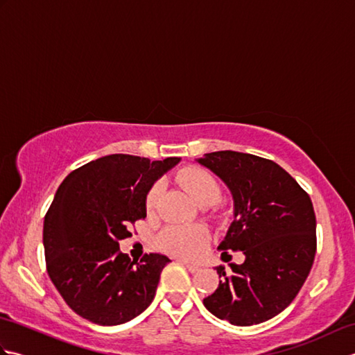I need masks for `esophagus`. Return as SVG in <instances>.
<instances>
[{
    "mask_svg": "<svg viewBox=\"0 0 355 355\" xmlns=\"http://www.w3.org/2000/svg\"><path fill=\"white\" fill-rule=\"evenodd\" d=\"M183 263V266L191 271V273H197V271H200V267L198 266H195V263H191V262H187V261H180Z\"/></svg>",
    "mask_w": 355,
    "mask_h": 355,
    "instance_id": "obj_1",
    "label": "esophagus"
}]
</instances>
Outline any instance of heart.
<instances>
[{"label": "heart", "mask_w": 355, "mask_h": 355, "mask_svg": "<svg viewBox=\"0 0 355 355\" xmlns=\"http://www.w3.org/2000/svg\"><path fill=\"white\" fill-rule=\"evenodd\" d=\"M182 183L198 205H215L221 197V183L206 169L186 168L180 173ZM162 184H154L146 195V210L150 214L158 205ZM157 244L163 252L193 259L205 252L209 244V232L200 224L169 225L157 238Z\"/></svg>", "instance_id": "heart-1"}]
</instances>
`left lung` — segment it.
<instances>
[{
	"mask_svg": "<svg viewBox=\"0 0 355 355\" xmlns=\"http://www.w3.org/2000/svg\"><path fill=\"white\" fill-rule=\"evenodd\" d=\"M229 187L233 221L221 258L241 252L243 263L216 267L221 281L202 304L218 319L250 327L275 318L297 296L315 256V215L302 187L277 163L218 150L197 160Z\"/></svg>",
	"mask_w": 355,
	"mask_h": 355,
	"instance_id": "obj_1",
	"label": "left lung"
}]
</instances>
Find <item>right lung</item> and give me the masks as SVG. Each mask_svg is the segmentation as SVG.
I'll use <instances>...</instances> for the list:
<instances>
[{"instance_id":"right-lung-1","label":"right lung","mask_w":355,"mask_h":355,"mask_svg":"<svg viewBox=\"0 0 355 355\" xmlns=\"http://www.w3.org/2000/svg\"><path fill=\"white\" fill-rule=\"evenodd\" d=\"M178 162L111 154L80 166L59 186L44 220L45 262L56 290L80 318L120 325L154 300L171 259L149 253L131 261L119 241L145 220L149 189Z\"/></svg>"}]
</instances>
